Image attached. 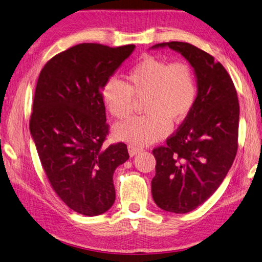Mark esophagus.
<instances>
[{
    "mask_svg": "<svg viewBox=\"0 0 262 262\" xmlns=\"http://www.w3.org/2000/svg\"><path fill=\"white\" fill-rule=\"evenodd\" d=\"M141 151H143V148L137 146V145H128V154H130L131 157H135L136 154L140 153Z\"/></svg>",
    "mask_w": 262,
    "mask_h": 262,
    "instance_id": "1",
    "label": "esophagus"
}]
</instances>
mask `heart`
<instances>
[{
    "instance_id": "heart-1",
    "label": "heart",
    "mask_w": 262,
    "mask_h": 262,
    "mask_svg": "<svg viewBox=\"0 0 262 262\" xmlns=\"http://www.w3.org/2000/svg\"><path fill=\"white\" fill-rule=\"evenodd\" d=\"M199 96L197 76L190 63L144 55L126 73V82L105 81L103 102L109 113L125 119L135 110L136 98H144V115L115 127L117 138L132 145H148L168 134L170 124H181L194 109Z\"/></svg>"
}]
</instances>
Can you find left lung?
<instances>
[{"mask_svg": "<svg viewBox=\"0 0 262 262\" xmlns=\"http://www.w3.org/2000/svg\"><path fill=\"white\" fill-rule=\"evenodd\" d=\"M194 67L199 83L194 109L166 144L153 148L158 207L186 213L204 203L225 179L238 151L239 101L228 71L211 54L189 42L169 41Z\"/></svg>", "mask_w": 262, "mask_h": 262, "instance_id": "obj_1", "label": "left lung"}]
</instances>
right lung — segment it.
Masks as SVG:
<instances>
[{
    "label": "right lung",
    "instance_id": "1",
    "mask_svg": "<svg viewBox=\"0 0 262 262\" xmlns=\"http://www.w3.org/2000/svg\"><path fill=\"white\" fill-rule=\"evenodd\" d=\"M83 42L54 55L37 81L30 132L47 180L63 203L97 216L115 202V169L128 159L109 135L102 88L135 50Z\"/></svg>",
    "mask_w": 262,
    "mask_h": 262
}]
</instances>
